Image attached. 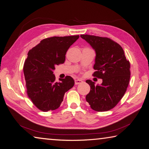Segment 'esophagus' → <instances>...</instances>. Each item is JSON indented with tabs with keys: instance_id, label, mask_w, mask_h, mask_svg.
<instances>
[{
	"instance_id": "1",
	"label": "esophagus",
	"mask_w": 149,
	"mask_h": 149,
	"mask_svg": "<svg viewBox=\"0 0 149 149\" xmlns=\"http://www.w3.org/2000/svg\"><path fill=\"white\" fill-rule=\"evenodd\" d=\"M82 82H83V81L80 80V79H76V80H74V84H75V85L80 84L82 83Z\"/></svg>"
}]
</instances>
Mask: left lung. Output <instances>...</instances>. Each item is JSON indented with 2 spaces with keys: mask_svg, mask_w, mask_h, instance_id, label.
<instances>
[{
  "mask_svg": "<svg viewBox=\"0 0 149 149\" xmlns=\"http://www.w3.org/2000/svg\"><path fill=\"white\" fill-rule=\"evenodd\" d=\"M80 37L95 49L93 77L102 79L100 85L87 80L90 92L86 101L96 111H105L116 106L124 96L130 80V63L120 45L111 39L87 34Z\"/></svg>",
  "mask_w": 149,
  "mask_h": 149,
  "instance_id": "obj_1",
  "label": "left lung"
}]
</instances>
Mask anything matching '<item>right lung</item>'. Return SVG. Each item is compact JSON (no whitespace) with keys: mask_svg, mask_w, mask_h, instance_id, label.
I'll return each mask as SVG.
<instances>
[{"mask_svg":"<svg viewBox=\"0 0 149 149\" xmlns=\"http://www.w3.org/2000/svg\"><path fill=\"white\" fill-rule=\"evenodd\" d=\"M79 37L46 38L29 51L24 65L25 87L28 97L39 110L57 109L65 92L74 86V81L70 76L55 81L53 70L56 65L64 63L66 52Z\"/></svg>","mask_w":149,"mask_h":149,"instance_id":"1","label":"right lung"}]
</instances>
